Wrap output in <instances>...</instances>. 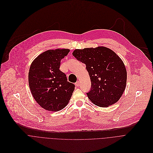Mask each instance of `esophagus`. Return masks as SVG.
<instances>
[{
  "mask_svg": "<svg viewBox=\"0 0 153 153\" xmlns=\"http://www.w3.org/2000/svg\"><path fill=\"white\" fill-rule=\"evenodd\" d=\"M79 85V82L78 81H76V82H75V85H76V87H78Z\"/></svg>",
  "mask_w": 153,
  "mask_h": 153,
  "instance_id": "1",
  "label": "esophagus"
}]
</instances>
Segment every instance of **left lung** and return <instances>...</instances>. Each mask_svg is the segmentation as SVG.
<instances>
[{"label":"left lung","mask_w":153,"mask_h":153,"mask_svg":"<svg viewBox=\"0 0 153 153\" xmlns=\"http://www.w3.org/2000/svg\"><path fill=\"white\" fill-rule=\"evenodd\" d=\"M72 54L85 65L88 72L91 85L87 93L88 99L101 107L117 102L124 92L127 78L121 58L104 46L75 49Z\"/></svg>","instance_id":"1"}]
</instances>
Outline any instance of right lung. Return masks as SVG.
<instances>
[{
	"label": "right lung",
	"mask_w": 153,
	"mask_h": 153,
	"mask_svg": "<svg viewBox=\"0 0 153 153\" xmlns=\"http://www.w3.org/2000/svg\"><path fill=\"white\" fill-rule=\"evenodd\" d=\"M69 49L48 50L36 57L30 65L29 86L36 102L43 108L57 111L69 103L75 85L68 81L66 74L59 70L62 58Z\"/></svg>",
	"instance_id": "right-lung-1"
}]
</instances>
